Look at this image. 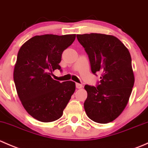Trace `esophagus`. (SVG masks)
Listing matches in <instances>:
<instances>
[{
  "label": "esophagus",
  "mask_w": 148,
  "mask_h": 148,
  "mask_svg": "<svg viewBox=\"0 0 148 148\" xmlns=\"http://www.w3.org/2000/svg\"><path fill=\"white\" fill-rule=\"evenodd\" d=\"M82 84H79V83H76V87L77 88V89H82Z\"/></svg>",
  "instance_id": "1"
}]
</instances>
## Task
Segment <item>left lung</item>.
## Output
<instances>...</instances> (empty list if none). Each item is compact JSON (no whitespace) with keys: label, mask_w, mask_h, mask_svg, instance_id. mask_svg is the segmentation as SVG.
I'll return each mask as SVG.
<instances>
[{"label":"left lung","mask_w":148,"mask_h":148,"mask_svg":"<svg viewBox=\"0 0 148 148\" xmlns=\"http://www.w3.org/2000/svg\"><path fill=\"white\" fill-rule=\"evenodd\" d=\"M77 38L88 54L92 73H102L97 86H84L86 115L98 123L112 122L126 107L134 86L130 53L114 36L86 34Z\"/></svg>","instance_id":"left-lung-1"}]
</instances>
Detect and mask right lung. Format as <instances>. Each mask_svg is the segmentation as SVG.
<instances>
[{
    "instance_id": "obj_1",
    "label": "right lung",
    "mask_w": 148,
    "mask_h": 148,
    "mask_svg": "<svg viewBox=\"0 0 148 148\" xmlns=\"http://www.w3.org/2000/svg\"><path fill=\"white\" fill-rule=\"evenodd\" d=\"M75 38L76 34L35 36L19 49L13 71L16 91L26 112L40 122L60 118L75 91L74 82L60 83L51 76L61 70L62 53Z\"/></svg>"
}]
</instances>
